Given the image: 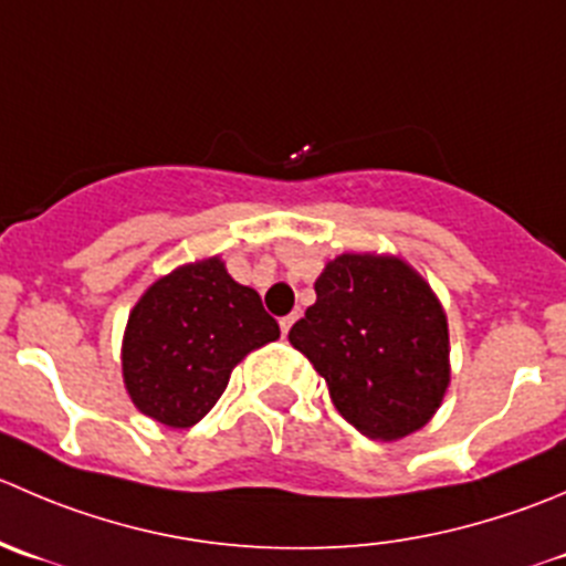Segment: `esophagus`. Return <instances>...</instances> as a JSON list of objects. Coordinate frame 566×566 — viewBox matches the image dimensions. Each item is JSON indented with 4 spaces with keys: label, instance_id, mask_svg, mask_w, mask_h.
<instances>
[{
    "label": "esophagus",
    "instance_id": "34e87169",
    "mask_svg": "<svg viewBox=\"0 0 566 566\" xmlns=\"http://www.w3.org/2000/svg\"><path fill=\"white\" fill-rule=\"evenodd\" d=\"M295 317H298V315H287V317H282V321H279V328H282L284 337H287V332H290V328H293Z\"/></svg>",
    "mask_w": 566,
    "mask_h": 566
}]
</instances>
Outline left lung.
<instances>
[{
  "label": "left lung",
  "mask_w": 566,
  "mask_h": 566,
  "mask_svg": "<svg viewBox=\"0 0 566 566\" xmlns=\"http://www.w3.org/2000/svg\"><path fill=\"white\" fill-rule=\"evenodd\" d=\"M315 293L287 337L339 415L370 440L422 429L451 381L448 321L429 284L395 256L343 254Z\"/></svg>",
  "instance_id": "8db88e82"
}]
</instances>
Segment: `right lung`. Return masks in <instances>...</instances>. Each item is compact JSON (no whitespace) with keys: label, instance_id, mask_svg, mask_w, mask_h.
Here are the masks:
<instances>
[{"label":"right lung","instance_id":"add662e5","mask_svg":"<svg viewBox=\"0 0 566 566\" xmlns=\"http://www.w3.org/2000/svg\"><path fill=\"white\" fill-rule=\"evenodd\" d=\"M279 323L218 256L151 284L124 334V381L144 415L190 429L223 395L249 350L273 343Z\"/></svg>","mask_w":566,"mask_h":566}]
</instances>
